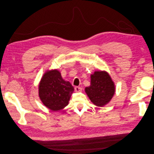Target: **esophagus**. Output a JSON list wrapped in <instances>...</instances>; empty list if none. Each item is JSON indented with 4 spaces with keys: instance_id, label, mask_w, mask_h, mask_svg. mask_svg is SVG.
<instances>
[{
    "instance_id": "obj_1",
    "label": "esophagus",
    "mask_w": 154,
    "mask_h": 154,
    "mask_svg": "<svg viewBox=\"0 0 154 154\" xmlns=\"http://www.w3.org/2000/svg\"><path fill=\"white\" fill-rule=\"evenodd\" d=\"M75 91L76 92H81L82 91V88L81 87H79V86H76L75 88Z\"/></svg>"
}]
</instances>
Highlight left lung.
Here are the masks:
<instances>
[{
  "label": "left lung",
  "mask_w": 154,
  "mask_h": 154,
  "mask_svg": "<svg viewBox=\"0 0 154 154\" xmlns=\"http://www.w3.org/2000/svg\"><path fill=\"white\" fill-rule=\"evenodd\" d=\"M90 76V86L85 88V92L94 105L104 106L113 97L115 83L105 71H95Z\"/></svg>",
  "instance_id": "left-lung-1"
}]
</instances>
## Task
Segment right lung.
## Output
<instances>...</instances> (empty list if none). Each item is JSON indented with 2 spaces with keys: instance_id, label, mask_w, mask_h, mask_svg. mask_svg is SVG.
I'll return each mask as SVG.
<instances>
[{
  "instance_id": "1",
  "label": "right lung",
  "mask_w": 154,
  "mask_h": 154,
  "mask_svg": "<svg viewBox=\"0 0 154 154\" xmlns=\"http://www.w3.org/2000/svg\"><path fill=\"white\" fill-rule=\"evenodd\" d=\"M39 97L44 105L53 111L66 106L74 88L65 81L57 69L47 70L39 84Z\"/></svg>"
}]
</instances>
